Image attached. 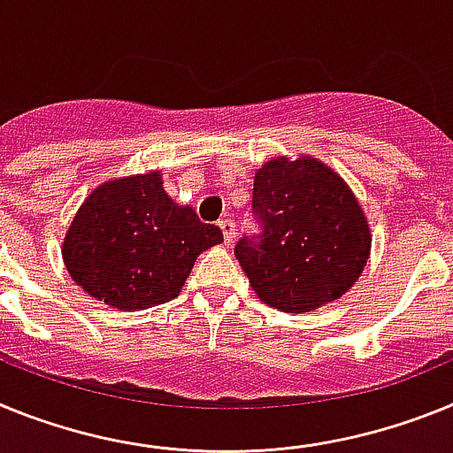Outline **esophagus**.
I'll return each instance as SVG.
<instances>
[{"mask_svg": "<svg viewBox=\"0 0 453 453\" xmlns=\"http://www.w3.org/2000/svg\"><path fill=\"white\" fill-rule=\"evenodd\" d=\"M219 227H221L223 232V242L230 246L232 242H234V221H230V219H226V221L219 223Z\"/></svg>", "mask_w": 453, "mask_h": 453, "instance_id": "34e87169", "label": "esophagus"}]
</instances>
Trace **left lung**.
I'll return each instance as SVG.
<instances>
[{"label": "left lung", "instance_id": "1", "mask_svg": "<svg viewBox=\"0 0 453 453\" xmlns=\"http://www.w3.org/2000/svg\"><path fill=\"white\" fill-rule=\"evenodd\" d=\"M259 239L234 249L259 301L280 312H312L357 282L372 230L351 187L317 157H271L255 171Z\"/></svg>", "mask_w": 453, "mask_h": 453}]
</instances>
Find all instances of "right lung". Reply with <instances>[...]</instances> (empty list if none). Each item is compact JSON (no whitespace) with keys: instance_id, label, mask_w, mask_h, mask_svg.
Returning a JSON list of instances; mask_svg holds the SVG:
<instances>
[{"instance_id":"add662e5","label":"right lung","mask_w":453,"mask_h":453,"mask_svg":"<svg viewBox=\"0 0 453 453\" xmlns=\"http://www.w3.org/2000/svg\"><path fill=\"white\" fill-rule=\"evenodd\" d=\"M223 242L188 204L164 191L159 171L113 178L86 196L61 243L70 278L116 310H148L182 292L203 250Z\"/></svg>"}]
</instances>
